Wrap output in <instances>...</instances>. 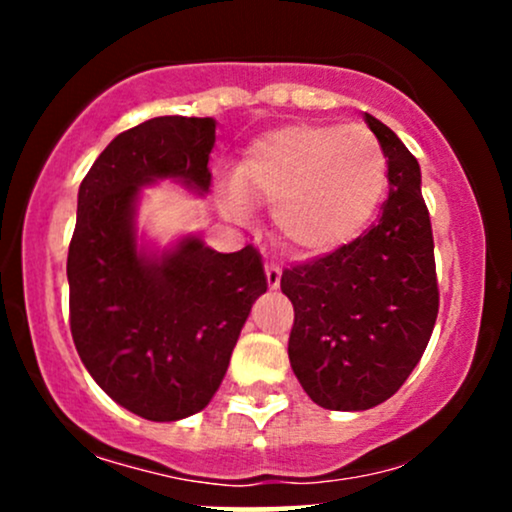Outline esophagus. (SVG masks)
Here are the masks:
<instances>
[{
    "label": "esophagus",
    "mask_w": 512,
    "mask_h": 512,
    "mask_svg": "<svg viewBox=\"0 0 512 512\" xmlns=\"http://www.w3.org/2000/svg\"><path fill=\"white\" fill-rule=\"evenodd\" d=\"M264 274H267V286L269 289H279V284H281V269H279V264H274V262H267L264 264Z\"/></svg>",
    "instance_id": "34e87169"
}]
</instances>
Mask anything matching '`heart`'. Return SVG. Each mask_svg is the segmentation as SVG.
Returning a JSON list of instances; mask_svg holds the SVG:
<instances>
[{"label":"heart","mask_w":512,"mask_h":512,"mask_svg":"<svg viewBox=\"0 0 512 512\" xmlns=\"http://www.w3.org/2000/svg\"><path fill=\"white\" fill-rule=\"evenodd\" d=\"M387 190V156L363 125L296 122L262 134L238 163L226 211L274 207V226L296 255H327L354 240Z\"/></svg>","instance_id":"1"}]
</instances>
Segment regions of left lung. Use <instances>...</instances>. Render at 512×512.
Wrapping results in <instances>:
<instances>
[{"instance_id":"left-lung-1","label":"left lung","mask_w":512,"mask_h":512,"mask_svg":"<svg viewBox=\"0 0 512 512\" xmlns=\"http://www.w3.org/2000/svg\"><path fill=\"white\" fill-rule=\"evenodd\" d=\"M366 117L387 156L390 195L368 233L281 274L296 310L289 361L320 407L363 411L390 399L424 356L438 317L431 219L419 161Z\"/></svg>"}]
</instances>
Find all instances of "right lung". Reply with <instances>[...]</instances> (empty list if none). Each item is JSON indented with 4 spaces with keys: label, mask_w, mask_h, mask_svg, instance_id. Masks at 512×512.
Masks as SVG:
<instances>
[{
    "label": "right lung",
    "mask_w": 512,
    "mask_h": 512,
    "mask_svg": "<svg viewBox=\"0 0 512 512\" xmlns=\"http://www.w3.org/2000/svg\"><path fill=\"white\" fill-rule=\"evenodd\" d=\"M214 142V117H154L117 134L79 187L67 257L76 351L105 395L149 421L207 407L267 291L252 245L216 252L182 236L158 250L139 240L142 187L173 180L204 197Z\"/></svg>",
    "instance_id": "add662e5"
}]
</instances>
